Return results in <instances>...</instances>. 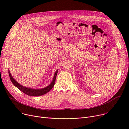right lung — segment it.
I'll return each instance as SVG.
<instances>
[{
    "label": "right lung",
    "instance_id": "add662e5",
    "mask_svg": "<svg viewBox=\"0 0 129 129\" xmlns=\"http://www.w3.org/2000/svg\"><path fill=\"white\" fill-rule=\"evenodd\" d=\"M57 72H58V70L56 71L55 74H54V76L53 78L52 82L48 86H47V87L43 88H41V89H32V88H30L23 86L21 85H20L19 83H18L11 76V74H10L9 70L8 71L10 79L11 81V82L12 83V84L14 85L16 87H17L20 91H21L25 94H27V95L31 96H42V95H43V94L46 93L47 92H48L50 90H51V89L54 87V84H55V79H56V77L57 76Z\"/></svg>",
    "mask_w": 129,
    "mask_h": 129
}]
</instances>
